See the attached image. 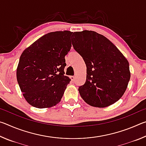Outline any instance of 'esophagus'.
<instances>
[{"instance_id": "obj_1", "label": "esophagus", "mask_w": 146, "mask_h": 146, "mask_svg": "<svg viewBox=\"0 0 146 146\" xmlns=\"http://www.w3.org/2000/svg\"><path fill=\"white\" fill-rule=\"evenodd\" d=\"M70 78H71V81H74V80H75V76H70Z\"/></svg>"}]
</instances>
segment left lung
<instances>
[{"instance_id": "left-lung-1", "label": "left lung", "mask_w": 146, "mask_h": 146, "mask_svg": "<svg viewBox=\"0 0 146 146\" xmlns=\"http://www.w3.org/2000/svg\"><path fill=\"white\" fill-rule=\"evenodd\" d=\"M73 48L86 65V80L78 88L89 105L105 108L120 99L130 80L129 62L109 39L93 31L74 32Z\"/></svg>"}]
</instances>
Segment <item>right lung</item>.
I'll return each mask as SVG.
<instances>
[{
    "label": "right lung",
    "mask_w": 146,
    "mask_h": 146,
    "mask_svg": "<svg viewBox=\"0 0 146 146\" xmlns=\"http://www.w3.org/2000/svg\"><path fill=\"white\" fill-rule=\"evenodd\" d=\"M72 33L50 32L22 53L17 69V82L24 98L33 107L49 108L60 102L71 80L64 75V70Z\"/></svg>",
    "instance_id": "add662e5"
}]
</instances>
